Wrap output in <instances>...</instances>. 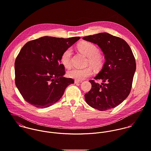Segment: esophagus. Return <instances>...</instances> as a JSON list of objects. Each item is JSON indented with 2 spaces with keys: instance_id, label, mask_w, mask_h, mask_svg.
Wrapping results in <instances>:
<instances>
[{
  "instance_id": "1",
  "label": "esophagus",
  "mask_w": 151,
  "mask_h": 151,
  "mask_svg": "<svg viewBox=\"0 0 151 151\" xmlns=\"http://www.w3.org/2000/svg\"><path fill=\"white\" fill-rule=\"evenodd\" d=\"M82 81H77V80H75V83H81Z\"/></svg>"
}]
</instances>
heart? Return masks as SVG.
Here are the masks:
<instances>
[{"label":"heart","instance_id":"1","mask_svg":"<svg viewBox=\"0 0 151 151\" xmlns=\"http://www.w3.org/2000/svg\"><path fill=\"white\" fill-rule=\"evenodd\" d=\"M78 50L88 58V63L94 69L100 68L103 63V58L99 53L98 48L93 43L84 41L78 45ZM72 50L70 48L66 50L61 55L60 62L65 68H69L71 66ZM92 74L91 68L88 67L83 69L73 68L69 70L68 76L77 81H82L89 77Z\"/></svg>","mask_w":151,"mask_h":151}]
</instances>
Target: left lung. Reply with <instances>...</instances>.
I'll return each instance as SVG.
<instances>
[{
  "instance_id": "8db88e82",
  "label": "left lung",
  "mask_w": 151,
  "mask_h": 151,
  "mask_svg": "<svg viewBox=\"0 0 151 151\" xmlns=\"http://www.w3.org/2000/svg\"><path fill=\"white\" fill-rule=\"evenodd\" d=\"M97 44L104 55L105 62L94 78L101 85L89 82L91 89L85 94L86 102L91 107L105 111L116 107L129 95L132 87L136 63L131 48L120 37L101 32L83 37Z\"/></svg>"
}]
</instances>
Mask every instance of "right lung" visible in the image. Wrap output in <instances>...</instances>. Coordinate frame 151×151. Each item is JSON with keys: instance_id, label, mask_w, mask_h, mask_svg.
<instances>
[{"instance_id": "right-lung-1", "label": "right lung", "mask_w": 151, "mask_h": 151, "mask_svg": "<svg viewBox=\"0 0 151 151\" xmlns=\"http://www.w3.org/2000/svg\"><path fill=\"white\" fill-rule=\"evenodd\" d=\"M80 39L44 36L27 42L14 63L15 83L24 99L32 106L44 109L57 102L65 89L74 83L63 77L60 64L63 52Z\"/></svg>"}]
</instances>
